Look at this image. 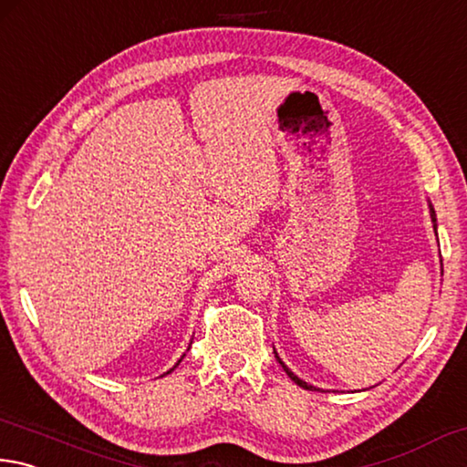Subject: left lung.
<instances>
[{"mask_svg":"<svg viewBox=\"0 0 467 467\" xmlns=\"http://www.w3.org/2000/svg\"><path fill=\"white\" fill-rule=\"evenodd\" d=\"M429 207H431V219H432V223H435V234H437V217H435V209H432V204H431V202H429ZM275 357H276V361H279V363H281V367H283V369H285V373H287V375H289V378H291L293 381H296L299 388H304V389H312V391H316V389H317V391H320V388H314V386H309V383H306L304 379H299V378H297V375H296V373H293V371L289 369V367H287V365H285V363L281 361V358H279V355H276V353H275Z\"/></svg>","mask_w":467,"mask_h":467,"instance_id":"1","label":"left lung"}]
</instances>
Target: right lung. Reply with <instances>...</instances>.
Returning a JSON list of instances; mask_svg holds the SVG:
<instances>
[{"label": "right lung", "mask_w": 467, "mask_h": 467, "mask_svg": "<svg viewBox=\"0 0 467 467\" xmlns=\"http://www.w3.org/2000/svg\"><path fill=\"white\" fill-rule=\"evenodd\" d=\"M188 348H191V347H188ZM182 358H184V355H182V357H180V361H182ZM180 361H178V363H180ZM178 363H176V365H178ZM176 365H174V367H171V369H170L168 373H171V371H174V369H176ZM168 373H163V375H168Z\"/></svg>", "instance_id": "right-lung-1"}]
</instances>
